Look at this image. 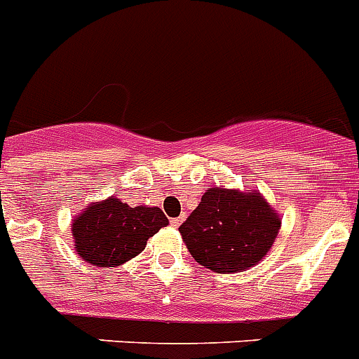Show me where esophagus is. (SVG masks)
<instances>
[{
    "label": "esophagus",
    "instance_id": "esophagus-1",
    "mask_svg": "<svg viewBox=\"0 0 359 359\" xmlns=\"http://www.w3.org/2000/svg\"><path fill=\"white\" fill-rule=\"evenodd\" d=\"M182 222H183V216L182 217H172V219H170V225L180 226V225H182Z\"/></svg>",
    "mask_w": 359,
    "mask_h": 359
}]
</instances>
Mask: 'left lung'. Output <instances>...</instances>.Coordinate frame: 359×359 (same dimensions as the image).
Segmentation results:
<instances>
[{
    "label": "left lung",
    "mask_w": 359,
    "mask_h": 359,
    "mask_svg": "<svg viewBox=\"0 0 359 359\" xmlns=\"http://www.w3.org/2000/svg\"><path fill=\"white\" fill-rule=\"evenodd\" d=\"M281 219L259 192L212 187L180 226L196 262L217 272L245 271L265 258Z\"/></svg>",
    "instance_id": "1"
}]
</instances>
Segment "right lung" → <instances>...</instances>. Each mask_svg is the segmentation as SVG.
Wrapping results in <instances>:
<instances>
[{
	"instance_id": "add662e5",
	"label": "right lung",
	"mask_w": 359,
	"mask_h": 359,
	"mask_svg": "<svg viewBox=\"0 0 359 359\" xmlns=\"http://www.w3.org/2000/svg\"><path fill=\"white\" fill-rule=\"evenodd\" d=\"M168 219L158 207H128L110 196L90 205L72 223L76 252L96 267H116L145 249Z\"/></svg>"
}]
</instances>
